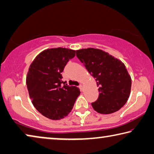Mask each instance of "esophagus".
<instances>
[{
    "label": "esophagus",
    "instance_id": "esophagus-1",
    "mask_svg": "<svg viewBox=\"0 0 154 154\" xmlns=\"http://www.w3.org/2000/svg\"><path fill=\"white\" fill-rule=\"evenodd\" d=\"M79 87L80 90L81 91H82V90H83V86H82V85H80Z\"/></svg>",
    "mask_w": 154,
    "mask_h": 154
}]
</instances>
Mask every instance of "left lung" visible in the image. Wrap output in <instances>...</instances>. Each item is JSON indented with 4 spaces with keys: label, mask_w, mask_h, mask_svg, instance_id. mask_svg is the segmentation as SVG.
<instances>
[{
    "label": "left lung",
    "mask_w": 154,
    "mask_h": 154,
    "mask_svg": "<svg viewBox=\"0 0 154 154\" xmlns=\"http://www.w3.org/2000/svg\"><path fill=\"white\" fill-rule=\"evenodd\" d=\"M76 56L100 87V95L91 103L101 114H110L121 109L130 96L132 80L125 65L102 50L89 48L76 50Z\"/></svg>",
    "instance_id": "obj_1"
}]
</instances>
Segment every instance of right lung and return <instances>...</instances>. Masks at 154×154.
I'll use <instances>...</instances> for the list:
<instances>
[{
  "mask_svg": "<svg viewBox=\"0 0 154 154\" xmlns=\"http://www.w3.org/2000/svg\"><path fill=\"white\" fill-rule=\"evenodd\" d=\"M75 52L63 48L45 50L30 65L26 81L29 96L35 108L50 119L59 120L67 116L80 94L75 86H61V72Z\"/></svg>",
  "mask_w": 154,
  "mask_h": 154,
  "instance_id": "add662e5",
  "label": "right lung"
}]
</instances>
